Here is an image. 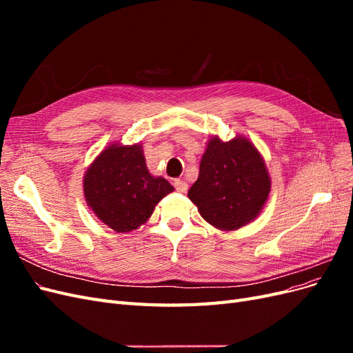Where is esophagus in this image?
I'll list each match as a JSON object with an SVG mask.
<instances>
[{
  "label": "esophagus",
  "instance_id": "1",
  "mask_svg": "<svg viewBox=\"0 0 353 353\" xmlns=\"http://www.w3.org/2000/svg\"><path fill=\"white\" fill-rule=\"evenodd\" d=\"M174 187H175V190L178 191V193H187V190H188V184L185 183V181H183V179H175L174 181Z\"/></svg>",
  "mask_w": 353,
  "mask_h": 353
}]
</instances>
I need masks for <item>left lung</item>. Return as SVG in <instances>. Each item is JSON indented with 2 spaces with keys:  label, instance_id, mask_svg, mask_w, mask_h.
Masks as SVG:
<instances>
[{
  "label": "left lung",
  "instance_id": "1",
  "mask_svg": "<svg viewBox=\"0 0 353 353\" xmlns=\"http://www.w3.org/2000/svg\"><path fill=\"white\" fill-rule=\"evenodd\" d=\"M271 178L254 144L243 135L230 141L209 138L200 172L188 199L201 218L222 231L239 230L256 219L268 200Z\"/></svg>",
  "mask_w": 353,
  "mask_h": 353
}]
</instances>
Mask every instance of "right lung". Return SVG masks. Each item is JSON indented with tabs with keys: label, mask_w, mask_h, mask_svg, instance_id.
I'll use <instances>...</instances> for the list:
<instances>
[{
	"label": "right lung",
	"mask_w": 353,
	"mask_h": 353,
	"mask_svg": "<svg viewBox=\"0 0 353 353\" xmlns=\"http://www.w3.org/2000/svg\"><path fill=\"white\" fill-rule=\"evenodd\" d=\"M174 190L165 178L148 172L141 144L108 145L83 175L87 205L116 232L141 227Z\"/></svg>",
	"instance_id": "obj_1"
}]
</instances>
